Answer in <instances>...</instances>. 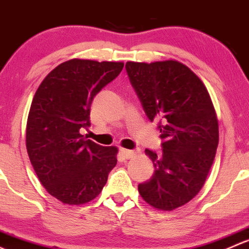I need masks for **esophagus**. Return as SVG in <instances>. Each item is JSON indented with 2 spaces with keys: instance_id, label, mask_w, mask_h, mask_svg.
<instances>
[{
  "instance_id": "esophagus-1",
  "label": "esophagus",
  "mask_w": 249,
  "mask_h": 249,
  "mask_svg": "<svg viewBox=\"0 0 249 249\" xmlns=\"http://www.w3.org/2000/svg\"><path fill=\"white\" fill-rule=\"evenodd\" d=\"M120 152H121L122 157H124L125 160H129V158L134 157V156L137 155V152H135V151L127 150V148H121V150H120Z\"/></svg>"
}]
</instances>
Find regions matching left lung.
Instances as JSON below:
<instances>
[{
    "label": "left lung",
    "instance_id": "obj_1",
    "mask_svg": "<svg viewBox=\"0 0 249 249\" xmlns=\"http://www.w3.org/2000/svg\"><path fill=\"white\" fill-rule=\"evenodd\" d=\"M125 71L162 139L160 155L145 150L155 174L138 189L151 206L171 211L191 201L209 175L218 146L216 111L202 81L178 61H128Z\"/></svg>",
    "mask_w": 249,
    "mask_h": 249
}]
</instances>
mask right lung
<instances>
[{
    "instance_id": "1",
    "label": "right lung",
    "mask_w": 249,
    "mask_h": 249,
    "mask_svg": "<svg viewBox=\"0 0 249 249\" xmlns=\"http://www.w3.org/2000/svg\"><path fill=\"white\" fill-rule=\"evenodd\" d=\"M124 66L73 58L53 69L36 91L27 117V153L48 193L63 204L93 200L116 165V146L86 139L80 128L89 127L94 96Z\"/></svg>"
}]
</instances>
